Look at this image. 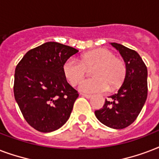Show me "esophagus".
<instances>
[{"instance_id":"1","label":"esophagus","mask_w":159,"mask_h":159,"mask_svg":"<svg viewBox=\"0 0 159 159\" xmlns=\"http://www.w3.org/2000/svg\"><path fill=\"white\" fill-rule=\"evenodd\" d=\"M81 95L83 97H84V98H86V99H89V98L92 97L91 94H87V93H81Z\"/></svg>"}]
</instances>
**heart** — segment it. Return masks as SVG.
I'll return each instance as SVG.
<instances>
[{
    "mask_svg": "<svg viewBox=\"0 0 159 159\" xmlns=\"http://www.w3.org/2000/svg\"><path fill=\"white\" fill-rule=\"evenodd\" d=\"M93 78L85 79L80 83L79 89L84 93H103L119 87L126 75V66L122 60L115 57L108 49L99 48L84 54L80 61L69 58L64 62L62 72L72 86H75L85 75L86 68L93 67Z\"/></svg>",
    "mask_w": 159,
    "mask_h": 159,
    "instance_id": "1",
    "label": "heart"
}]
</instances>
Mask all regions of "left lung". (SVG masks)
I'll use <instances>...</instances> for the list:
<instances>
[{
	"label": "left lung",
	"mask_w": 159,
	"mask_h": 159,
	"mask_svg": "<svg viewBox=\"0 0 159 159\" xmlns=\"http://www.w3.org/2000/svg\"><path fill=\"white\" fill-rule=\"evenodd\" d=\"M124 59L126 75L116 93L105 99L103 108L95 110V116L102 124L122 129L137 119L147 99L148 70L142 58L135 50L118 43H110Z\"/></svg>",
	"instance_id": "obj_1"
}]
</instances>
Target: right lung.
<instances>
[{"label":"right lung","mask_w":159,"mask_h":159,"mask_svg":"<svg viewBox=\"0 0 159 159\" xmlns=\"http://www.w3.org/2000/svg\"><path fill=\"white\" fill-rule=\"evenodd\" d=\"M79 50L46 42L29 50L15 70L14 96L26 122L42 133L53 132L70 116L77 90L67 82L62 66Z\"/></svg>","instance_id":"right-lung-1"}]
</instances>
